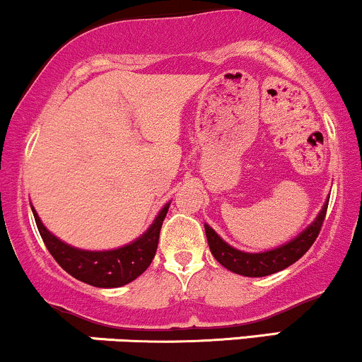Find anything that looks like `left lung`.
Instances as JSON below:
<instances>
[{"label": "left lung", "instance_id": "left-lung-1", "mask_svg": "<svg viewBox=\"0 0 362 362\" xmlns=\"http://www.w3.org/2000/svg\"><path fill=\"white\" fill-rule=\"evenodd\" d=\"M328 200L322 205L321 212L317 214L314 223H310L300 235L295 236L293 240L281 245V247L267 252H259V254L236 250L231 245L224 242L209 224H205V235H207V242L209 247H211L212 255L226 269L236 274L250 276V278H260V276H269L278 273V271H283L285 267L297 262L313 247V243L316 242L317 235L321 231L322 221H325L326 209H328Z\"/></svg>", "mask_w": 362, "mask_h": 362}]
</instances>
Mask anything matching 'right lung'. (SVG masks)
Instances as JSON below:
<instances>
[{
	"label": "right lung",
	"mask_w": 362,
	"mask_h": 362,
	"mask_svg": "<svg viewBox=\"0 0 362 362\" xmlns=\"http://www.w3.org/2000/svg\"><path fill=\"white\" fill-rule=\"evenodd\" d=\"M169 205L165 204L164 209L158 212L151 226L143 233L133 243L124 245L115 250H81V248L71 247L58 240L53 233H49L41 223L40 216L33 207L34 219H36L40 235L45 242L46 248L53 259L60 264L62 269L67 271L79 281L88 283L98 288H117L131 283L146 271L151 260L155 257L160 236L162 223L165 219V214L169 211Z\"/></svg>",
	"instance_id": "right-lung-1"
}]
</instances>
